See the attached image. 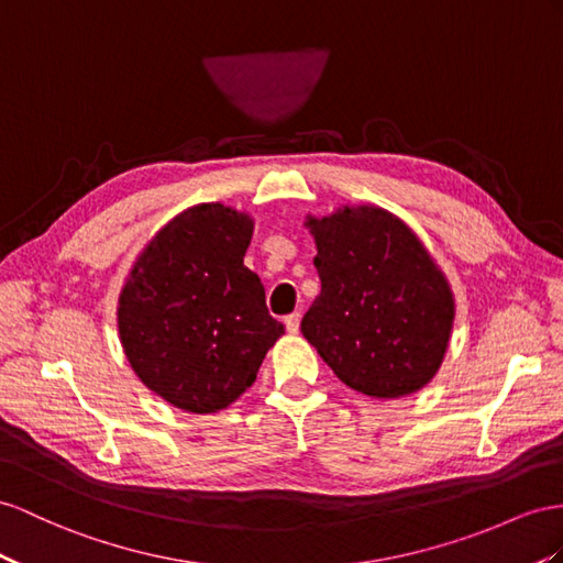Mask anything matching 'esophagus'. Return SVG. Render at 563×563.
<instances>
[{"label": "esophagus", "mask_w": 563, "mask_h": 563, "mask_svg": "<svg viewBox=\"0 0 563 563\" xmlns=\"http://www.w3.org/2000/svg\"><path fill=\"white\" fill-rule=\"evenodd\" d=\"M299 321H301V313L299 311H295V313H290V316H285V328H287V333H297L299 330Z\"/></svg>", "instance_id": "1"}]
</instances>
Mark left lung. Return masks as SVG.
Returning <instances> with one entry per match:
<instances>
[{"label": "left lung", "instance_id": "1", "mask_svg": "<svg viewBox=\"0 0 563 563\" xmlns=\"http://www.w3.org/2000/svg\"><path fill=\"white\" fill-rule=\"evenodd\" d=\"M321 292L301 333L352 390L395 399L435 376L454 323V295L413 230L380 207L313 219Z\"/></svg>", "mask_w": 563, "mask_h": 563}]
</instances>
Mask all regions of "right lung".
<instances>
[{
	"label": "right lung",
	"mask_w": 563,
	"mask_h": 563,
	"mask_svg": "<svg viewBox=\"0 0 563 563\" xmlns=\"http://www.w3.org/2000/svg\"><path fill=\"white\" fill-rule=\"evenodd\" d=\"M254 221L211 201L168 221L119 297V335L135 376L168 405L216 413L256 380L285 333L244 266Z\"/></svg>",
	"instance_id": "add662e5"
}]
</instances>
